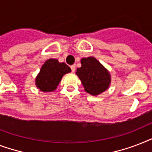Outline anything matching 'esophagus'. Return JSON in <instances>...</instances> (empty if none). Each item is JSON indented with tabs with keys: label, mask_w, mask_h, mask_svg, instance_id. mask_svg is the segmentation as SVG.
<instances>
[{
	"label": "esophagus",
	"mask_w": 152,
	"mask_h": 152,
	"mask_svg": "<svg viewBox=\"0 0 152 152\" xmlns=\"http://www.w3.org/2000/svg\"><path fill=\"white\" fill-rule=\"evenodd\" d=\"M71 69H72V72H75L76 71V64H72V65H71Z\"/></svg>",
	"instance_id": "34e87169"
}]
</instances>
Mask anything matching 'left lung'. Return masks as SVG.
<instances>
[{"instance_id":"1","label":"left lung","mask_w":152,"mask_h":152,"mask_svg":"<svg viewBox=\"0 0 152 152\" xmlns=\"http://www.w3.org/2000/svg\"><path fill=\"white\" fill-rule=\"evenodd\" d=\"M76 75L81 80L84 90L91 95H98L107 90L111 77L108 70L94 57L81 59V67L76 69Z\"/></svg>"}]
</instances>
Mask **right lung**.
I'll use <instances>...</instances> for the list:
<instances>
[{
	"instance_id": "add662e5",
	"label": "right lung",
	"mask_w": 152,
	"mask_h": 152,
	"mask_svg": "<svg viewBox=\"0 0 152 152\" xmlns=\"http://www.w3.org/2000/svg\"><path fill=\"white\" fill-rule=\"evenodd\" d=\"M71 72V69L65 63H60L57 59L47 60L35 79V85L40 91L50 92L56 90L64 74Z\"/></svg>"
}]
</instances>
